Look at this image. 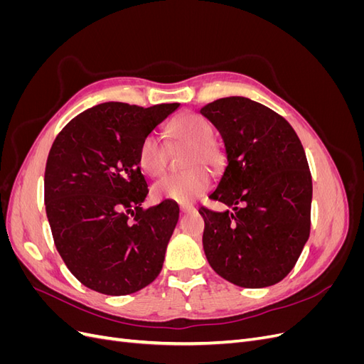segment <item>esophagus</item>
<instances>
[{
    "label": "esophagus",
    "instance_id": "1",
    "mask_svg": "<svg viewBox=\"0 0 364 364\" xmlns=\"http://www.w3.org/2000/svg\"><path fill=\"white\" fill-rule=\"evenodd\" d=\"M181 213L182 214H191V213H196V208L191 206V205H182L181 206Z\"/></svg>",
    "mask_w": 364,
    "mask_h": 364
}]
</instances>
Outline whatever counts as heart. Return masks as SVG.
I'll return each instance as SVG.
<instances>
[{
	"mask_svg": "<svg viewBox=\"0 0 364 364\" xmlns=\"http://www.w3.org/2000/svg\"><path fill=\"white\" fill-rule=\"evenodd\" d=\"M168 132L176 144L188 147L185 158V173L165 176L153 185V194L159 200L176 203H191L203 196L211 178L208 171H217L223 164V155L217 142L213 139V127L202 115L185 114L176 118L168 126ZM167 144L158 134H149L142 138L138 147V161L141 168L150 176H161L167 168Z\"/></svg>",
	"mask_w": 364,
	"mask_h": 364,
	"instance_id": "heart-1",
	"label": "heart"
}]
</instances>
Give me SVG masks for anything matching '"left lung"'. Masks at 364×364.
<instances>
[{
	"label": "left lung",
	"instance_id": "obj_1",
	"mask_svg": "<svg viewBox=\"0 0 364 364\" xmlns=\"http://www.w3.org/2000/svg\"><path fill=\"white\" fill-rule=\"evenodd\" d=\"M225 144L226 165L209 194L232 213L200 208L203 250L220 277L245 289L284 279L310 237L311 173L293 127L246 97L200 107Z\"/></svg>",
	"mask_w": 364,
	"mask_h": 364
}]
</instances>
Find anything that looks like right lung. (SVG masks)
I'll return each mask as SVG.
<instances>
[{
	"mask_svg": "<svg viewBox=\"0 0 364 364\" xmlns=\"http://www.w3.org/2000/svg\"><path fill=\"white\" fill-rule=\"evenodd\" d=\"M179 106L102 103L54 139L43 179L48 223L63 262L87 289L124 296L159 274L179 206L141 208L149 188L138 147Z\"/></svg>",
	"mask_w": 364,
	"mask_h": 364,
	"instance_id": "right-lung-1",
	"label": "right lung"
}]
</instances>
